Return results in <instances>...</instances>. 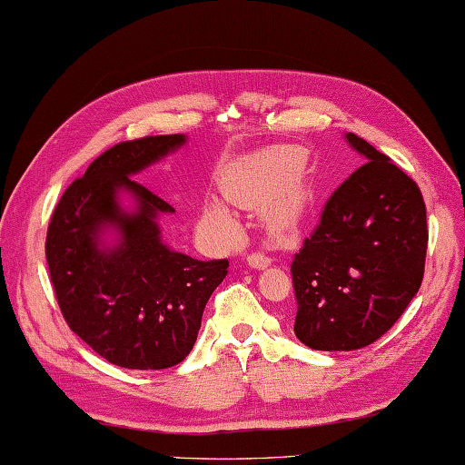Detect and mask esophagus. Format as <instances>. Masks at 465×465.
Listing matches in <instances>:
<instances>
[{
    "label": "esophagus",
    "mask_w": 465,
    "mask_h": 465,
    "mask_svg": "<svg viewBox=\"0 0 465 465\" xmlns=\"http://www.w3.org/2000/svg\"><path fill=\"white\" fill-rule=\"evenodd\" d=\"M247 263L252 265L253 269H267V267L271 265V259H269L265 253L253 252V253L247 255Z\"/></svg>",
    "instance_id": "obj_1"
}]
</instances>
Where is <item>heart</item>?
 Returning <instances> with one entry per match:
<instances>
[{
    "instance_id": "heart-1",
    "label": "heart",
    "mask_w": 465,
    "mask_h": 465,
    "mask_svg": "<svg viewBox=\"0 0 465 465\" xmlns=\"http://www.w3.org/2000/svg\"><path fill=\"white\" fill-rule=\"evenodd\" d=\"M302 154L294 147H275L235 164L225 184L230 198L240 202H263L269 198L267 216L279 228L299 220L306 208L308 193L299 176ZM202 228L216 242H228L237 232V220L230 204L210 198L202 206Z\"/></svg>"
}]
</instances>
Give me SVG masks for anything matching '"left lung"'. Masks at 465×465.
Masks as SVG:
<instances>
[{"label":"left lung","mask_w":465,"mask_h":465,"mask_svg":"<svg viewBox=\"0 0 465 465\" xmlns=\"http://www.w3.org/2000/svg\"><path fill=\"white\" fill-rule=\"evenodd\" d=\"M346 139L367 163L330 196L291 265L294 334L320 351H351L379 340L424 277L428 230L419 186L365 139Z\"/></svg>","instance_id":"left-lung-1"}]
</instances>
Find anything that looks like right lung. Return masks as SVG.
I'll return each mask as SVG.
<instances>
[{
    "instance_id": "1",
    "label": "right lung",
    "mask_w": 465,
    "mask_h": 465,
    "mask_svg": "<svg viewBox=\"0 0 465 465\" xmlns=\"http://www.w3.org/2000/svg\"><path fill=\"white\" fill-rule=\"evenodd\" d=\"M186 143L183 134L124 141L66 188L46 232V263L70 330L114 365L166 369L193 350L228 259L200 261L161 240L174 208L134 174ZM129 193L134 208L121 206ZM116 242L105 244V232Z\"/></svg>"
}]
</instances>
